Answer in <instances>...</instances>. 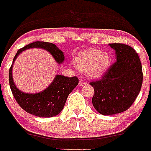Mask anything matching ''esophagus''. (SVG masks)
<instances>
[{"mask_svg":"<svg viewBox=\"0 0 151 151\" xmlns=\"http://www.w3.org/2000/svg\"><path fill=\"white\" fill-rule=\"evenodd\" d=\"M86 84H87V83L85 82L84 80H80V82H79V86H83L86 85Z\"/></svg>","mask_w":151,"mask_h":151,"instance_id":"34e87169","label":"esophagus"}]
</instances>
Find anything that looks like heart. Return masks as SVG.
Returning a JSON list of instances; mask_svg holds the SVG:
<instances>
[{"mask_svg":"<svg viewBox=\"0 0 151 151\" xmlns=\"http://www.w3.org/2000/svg\"><path fill=\"white\" fill-rule=\"evenodd\" d=\"M74 64L80 70L86 71L89 77L98 78L109 68L111 56L98 49H88L76 55Z\"/></svg>","mask_w":151,"mask_h":151,"instance_id":"heart-1","label":"heart"}]
</instances>
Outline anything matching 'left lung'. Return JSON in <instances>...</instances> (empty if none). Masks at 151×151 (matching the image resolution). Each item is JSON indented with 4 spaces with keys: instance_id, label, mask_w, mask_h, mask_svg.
Here are the masks:
<instances>
[{
    "instance_id": "obj_1",
    "label": "left lung",
    "mask_w": 151,
    "mask_h": 151,
    "mask_svg": "<svg viewBox=\"0 0 151 151\" xmlns=\"http://www.w3.org/2000/svg\"><path fill=\"white\" fill-rule=\"evenodd\" d=\"M115 50L116 62L104 73L102 78L92 81V104L101 115L124 112L139 95L143 81L142 66L136 50L122 43L109 44Z\"/></svg>"
}]
</instances>
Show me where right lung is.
Segmentation results:
<instances>
[{
  "instance_id": "1",
  "label": "right lung",
  "mask_w": 151,
  "mask_h": 151,
  "mask_svg": "<svg viewBox=\"0 0 151 151\" xmlns=\"http://www.w3.org/2000/svg\"><path fill=\"white\" fill-rule=\"evenodd\" d=\"M38 47L48 51L59 64L64 62L63 52L54 44L50 42H37L30 43L19 49L13 59V62L9 71V82L11 91L15 101L21 107L31 115L42 118H50L58 115L64 107L68 96L78 85L77 77H65L56 75L54 80L46 89L36 94L22 92L15 86L12 79V65L17 56L26 49Z\"/></svg>"
}]
</instances>
